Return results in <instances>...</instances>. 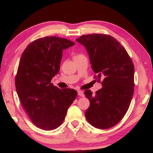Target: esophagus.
I'll list each match as a JSON object with an SVG mask.
<instances>
[{"label":"esophagus","instance_id":"obj_1","mask_svg":"<svg viewBox=\"0 0 153 153\" xmlns=\"http://www.w3.org/2000/svg\"><path fill=\"white\" fill-rule=\"evenodd\" d=\"M78 95L80 96H82V97H84V96H85L84 92L82 91H78Z\"/></svg>","mask_w":153,"mask_h":153}]
</instances>
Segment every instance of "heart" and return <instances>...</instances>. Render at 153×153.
<instances>
[{
    "label": "heart",
    "mask_w": 153,
    "mask_h": 153,
    "mask_svg": "<svg viewBox=\"0 0 153 153\" xmlns=\"http://www.w3.org/2000/svg\"><path fill=\"white\" fill-rule=\"evenodd\" d=\"M81 55H82L80 54V55H75V56L74 57V58H75V57H79V56H81Z\"/></svg>",
    "instance_id": "obj_1"
}]
</instances>
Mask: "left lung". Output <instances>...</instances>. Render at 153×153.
I'll return each mask as SVG.
<instances>
[{"label":"left lung","instance_id":"obj_1","mask_svg":"<svg viewBox=\"0 0 153 153\" xmlns=\"http://www.w3.org/2000/svg\"><path fill=\"white\" fill-rule=\"evenodd\" d=\"M89 54L92 70L103 87L93 94L84 92L90 101L85 113L92 126L105 129L116 125L126 114L134 92V66L119 41L106 34L84 35L76 39ZM95 77V76H94Z\"/></svg>","mask_w":153,"mask_h":153}]
</instances>
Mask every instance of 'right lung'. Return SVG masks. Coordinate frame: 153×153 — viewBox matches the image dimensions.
<instances>
[{
  "mask_svg": "<svg viewBox=\"0 0 153 153\" xmlns=\"http://www.w3.org/2000/svg\"><path fill=\"white\" fill-rule=\"evenodd\" d=\"M75 43L55 36L34 40L22 53L15 78L17 94L32 122L43 130H52L65 119L77 92L60 89L51 83L59 73L62 51Z\"/></svg>",
  "mask_w": 153,
  "mask_h": 153,
  "instance_id": "1",
  "label": "right lung"
}]
</instances>
